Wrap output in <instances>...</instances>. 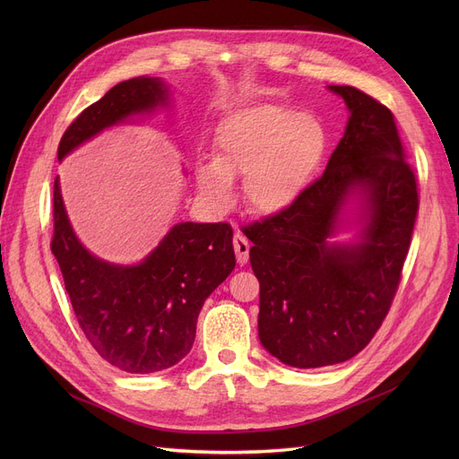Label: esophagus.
Segmentation results:
<instances>
[{
	"label": "esophagus",
	"mask_w": 459,
	"mask_h": 459,
	"mask_svg": "<svg viewBox=\"0 0 459 459\" xmlns=\"http://www.w3.org/2000/svg\"><path fill=\"white\" fill-rule=\"evenodd\" d=\"M232 246H234V251H236L238 264H242V266H244V264L249 260V249H251L249 239L244 234L236 232L234 238H232Z\"/></svg>",
	"instance_id": "esophagus-1"
}]
</instances>
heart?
<instances>
[{
  "mask_svg": "<svg viewBox=\"0 0 459 459\" xmlns=\"http://www.w3.org/2000/svg\"><path fill=\"white\" fill-rule=\"evenodd\" d=\"M213 144L215 158L195 169L201 195L215 208H227L232 177L244 175L246 204L258 213H275L299 197L324 156L327 135L316 117L266 104L225 118Z\"/></svg>",
  "mask_w": 459,
  "mask_h": 459,
  "instance_id": "obj_1",
  "label": "heart"
}]
</instances>
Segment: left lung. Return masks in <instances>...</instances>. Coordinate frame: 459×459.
Returning a JSON list of instances; mask_svg holds the SVG:
<instances>
[{
	"label": "left lung",
	"mask_w": 459,
	"mask_h": 459,
	"mask_svg": "<svg viewBox=\"0 0 459 459\" xmlns=\"http://www.w3.org/2000/svg\"><path fill=\"white\" fill-rule=\"evenodd\" d=\"M329 89L351 115L324 175L247 236L260 342L296 368L344 363L372 341L396 296L419 212L393 111L355 87ZM353 192L364 199L361 242L329 245Z\"/></svg>",
	"instance_id": "left-lung-1"
}]
</instances>
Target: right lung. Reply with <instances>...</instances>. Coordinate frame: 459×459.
Wrapping results in <instances>:
<instances>
[{
	"label": "right lung",
	"instance_id": "obj_1",
	"mask_svg": "<svg viewBox=\"0 0 459 459\" xmlns=\"http://www.w3.org/2000/svg\"><path fill=\"white\" fill-rule=\"evenodd\" d=\"M165 100L167 87L158 78L117 83L65 130L59 161L104 128ZM50 247L87 341L109 365L130 374L165 370L189 353L204 299L236 266L229 223H178L135 266L96 258L68 223L57 178Z\"/></svg>",
	"mask_w": 459,
	"mask_h": 459
}]
</instances>
